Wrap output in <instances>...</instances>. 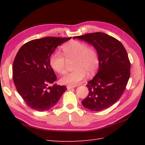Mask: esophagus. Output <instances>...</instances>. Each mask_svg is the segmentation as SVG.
<instances>
[{
	"label": "esophagus",
	"mask_w": 145,
	"mask_h": 145,
	"mask_svg": "<svg viewBox=\"0 0 145 145\" xmlns=\"http://www.w3.org/2000/svg\"><path fill=\"white\" fill-rule=\"evenodd\" d=\"M74 87H75V86H67V89H73V88H74Z\"/></svg>",
	"instance_id": "obj_1"
}]
</instances>
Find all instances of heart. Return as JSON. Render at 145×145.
Wrapping results in <instances>:
<instances>
[{
    "mask_svg": "<svg viewBox=\"0 0 145 145\" xmlns=\"http://www.w3.org/2000/svg\"><path fill=\"white\" fill-rule=\"evenodd\" d=\"M64 55L56 51L50 57L51 67L59 74L66 72V59L75 60L74 71L65 75L60 79L61 83L68 86H76L85 79L88 74L93 76L99 66V59L94 48L88 46L86 43L73 40L65 44L63 47ZM65 56L66 58L64 57Z\"/></svg>",
    "mask_w": 145,
    "mask_h": 145,
    "instance_id": "1",
    "label": "heart"
}]
</instances>
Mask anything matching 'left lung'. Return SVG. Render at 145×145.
<instances>
[{
	"mask_svg": "<svg viewBox=\"0 0 145 145\" xmlns=\"http://www.w3.org/2000/svg\"><path fill=\"white\" fill-rule=\"evenodd\" d=\"M93 45L99 59L97 74L88 82L89 94L82 103L92 111L108 108L120 98L130 76L131 63L122 43L100 32L74 37Z\"/></svg>",
	"mask_w": 145,
	"mask_h": 145,
	"instance_id": "1",
	"label": "left lung"
}]
</instances>
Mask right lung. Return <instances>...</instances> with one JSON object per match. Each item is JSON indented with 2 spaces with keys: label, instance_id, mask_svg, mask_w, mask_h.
I'll return each mask as SVG.
<instances>
[{
  "label": "right lung",
  "instance_id": "1",
  "mask_svg": "<svg viewBox=\"0 0 145 145\" xmlns=\"http://www.w3.org/2000/svg\"><path fill=\"white\" fill-rule=\"evenodd\" d=\"M70 37H46L22 46L12 64V78L17 92L31 108L45 111L53 107L67 87L54 85L57 77L50 63L57 46Z\"/></svg>",
  "mask_w": 145,
  "mask_h": 145
}]
</instances>
